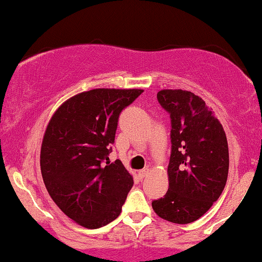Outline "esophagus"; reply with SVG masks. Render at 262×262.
<instances>
[{"label":"esophagus","instance_id":"34e87169","mask_svg":"<svg viewBox=\"0 0 262 262\" xmlns=\"http://www.w3.org/2000/svg\"><path fill=\"white\" fill-rule=\"evenodd\" d=\"M147 173H148V168H143V170L140 171L139 175H140V177H141V179H143V177L147 175Z\"/></svg>","mask_w":262,"mask_h":262}]
</instances>
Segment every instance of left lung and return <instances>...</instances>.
<instances>
[{
	"label": "left lung",
	"mask_w": 262,
	"mask_h": 262,
	"mask_svg": "<svg viewBox=\"0 0 262 262\" xmlns=\"http://www.w3.org/2000/svg\"><path fill=\"white\" fill-rule=\"evenodd\" d=\"M157 101L171 119L168 190L154 200L161 219L190 224L220 198L229 175V146L220 121L201 97L184 90H162Z\"/></svg>",
	"instance_id": "obj_1"
}]
</instances>
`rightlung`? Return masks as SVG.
I'll return each mask as SVG.
<instances>
[{"mask_svg": "<svg viewBox=\"0 0 262 262\" xmlns=\"http://www.w3.org/2000/svg\"><path fill=\"white\" fill-rule=\"evenodd\" d=\"M143 90L96 89L58 107L41 147L45 186L64 215L98 229L120 215L134 179L120 160L110 164L120 114Z\"/></svg>", "mask_w": 262, "mask_h": 262, "instance_id": "obj_1", "label": "right lung"}]
</instances>
